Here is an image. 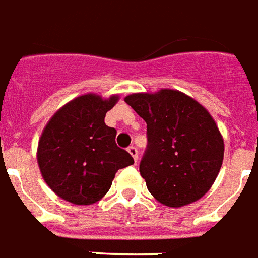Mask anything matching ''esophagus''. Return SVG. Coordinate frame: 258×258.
Wrapping results in <instances>:
<instances>
[{
  "label": "esophagus",
  "instance_id": "esophagus-1",
  "mask_svg": "<svg viewBox=\"0 0 258 258\" xmlns=\"http://www.w3.org/2000/svg\"><path fill=\"white\" fill-rule=\"evenodd\" d=\"M127 150H128V153L131 154V156H133V158H134L135 161H137V160H138V149L135 148V146H130Z\"/></svg>",
  "mask_w": 258,
  "mask_h": 258
}]
</instances>
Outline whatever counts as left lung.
Masks as SVG:
<instances>
[{
    "label": "left lung",
    "instance_id": "obj_1",
    "mask_svg": "<svg viewBox=\"0 0 258 258\" xmlns=\"http://www.w3.org/2000/svg\"><path fill=\"white\" fill-rule=\"evenodd\" d=\"M124 101L146 121L148 146L139 172L150 194L172 208L200 200L219 175L224 156L209 112L176 90L131 94Z\"/></svg>",
    "mask_w": 258,
    "mask_h": 258
}]
</instances>
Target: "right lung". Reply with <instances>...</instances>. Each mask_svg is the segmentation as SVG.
<instances>
[{"label": "right lung", "mask_w": 258, "mask_h": 258, "mask_svg": "<svg viewBox=\"0 0 258 258\" xmlns=\"http://www.w3.org/2000/svg\"><path fill=\"white\" fill-rule=\"evenodd\" d=\"M119 97L86 94L72 100L49 120L38 144V164L47 186L76 205H90L109 191L116 172L134 164L119 148L116 130L105 114Z\"/></svg>", "instance_id": "right-lung-1"}]
</instances>
